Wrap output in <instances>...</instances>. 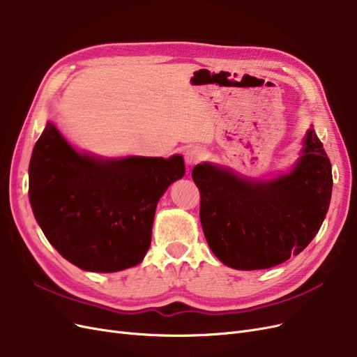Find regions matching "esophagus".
Listing matches in <instances>:
<instances>
[{
  "instance_id": "1",
  "label": "esophagus",
  "mask_w": 357,
  "mask_h": 357,
  "mask_svg": "<svg viewBox=\"0 0 357 357\" xmlns=\"http://www.w3.org/2000/svg\"><path fill=\"white\" fill-rule=\"evenodd\" d=\"M204 154H206V151L198 146L188 147L187 150H185V162H187L188 166H192V165H195L197 162L203 159Z\"/></svg>"
}]
</instances>
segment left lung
<instances>
[{"label":"left lung","instance_id":"1","mask_svg":"<svg viewBox=\"0 0 357 357\" xmlns=\"http://www.w3.org/2000/svg\"><path fill=\"white\" fill-rule=\"evenodd\" d=\"M294 166L274 178L239 176L210 162L192 169L199 220L213 254L235 270H264L301 254L328 211L333 174L311 126Z\"/></svg>","mask_w":357,"mask_h":357}]
</instances>
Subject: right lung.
<instances>
[{
    "instance_id": "add662e5",
    "label": "right lung",
    "mask_w": 357,
    "mask_h": 357,
    "mask_svg": "<svg viewBox=\"0 0 357 357\" xmlns=\"http://www.w3.org/2000/svg\"><path fill=\"white\" fill-rule=\"evenodd\" d=\"M183 175L181 154L100 158L73 147L48 121L29 165V201L46 239L71 264L115 273L143 261L159 199Z\"/></svg>"
}]
</instances>
